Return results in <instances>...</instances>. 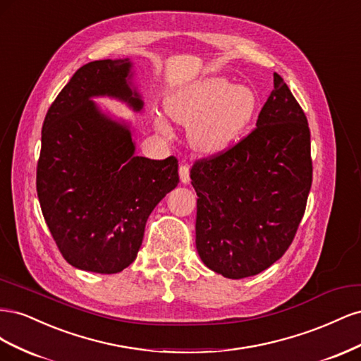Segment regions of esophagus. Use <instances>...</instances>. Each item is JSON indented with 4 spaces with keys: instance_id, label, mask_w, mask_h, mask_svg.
Wrapping results in <instances>:
<instances>
[{
    "instance_id": "34e87169",
    "label": "esophagus",
    "mask_w": 361,
    "mask_h": 361,
    "mask_svg": "<svg viewBox=\"0 0 361 361\" xmlns=\"http://www.w3.org/2000/svg\"><path fill=\"white\" fill-rule=\"evenodd\" d=\"M179 176L182 183H188L190 182V167L188 164H180L179 166Z\"/></svg>"
}]
</instances>
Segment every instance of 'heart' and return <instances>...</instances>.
Here are the masks:
<instances>
[{
	"instance_id": "obj_1",
	"label": "heart",
	"mask_w": 361,
	"mask_h": 361,
	"mask_svg": "<svg viewBox=\"0 0 361 361\" xmlns=\"http://www.w3.org/2000/svg\"><path fill=\"white\" fill-rule=\"evenodd\" d=\"M164 106L174 122L188 125V140L195 150L216 155L231 147L250 125L257 96L245 84H228L221 76H212L180 87ZM154 122L162 134H171L170 123L161 114Z\"/></svg>"
}]
</instances>
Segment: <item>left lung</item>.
I'll return each mask as SVG.
<instances>
[{
  "instance_id": "1",
  "label": "left lung",
  "mask_w": 361,
  "mask_h": 361,
  "mask_svg": "<svg viewBox=\"0 0 361 361\" xmlns=\"http://www.w3.org/2000/svg\"><path fill=\"white\" fill-rule=\"evenodd\" d=\"M197 192L195 247L227 279L256 276L289 248L312 187L310 129L279 73L256 129L191 169Z\"/></svg>"
}]
</instances>
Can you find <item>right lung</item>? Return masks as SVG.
I'll return each instance as SVG.
<instances>
[{"instance_id": "right-lung-1", "label": "right lung", "mask_w": 361, "mask_h": 361, "mask_svg": "<svg viewBox=\"0 0 361 361\" xmlns=\"http://www.w3.org/2000/svg\"><path fill=\"white\" fill-rule=\"evenodd\" d=\"M129 59L84 64L52 102L42 128L36 187L43 218L72 267L116 274L143 243L155 206L178 187V159L135 155L134 130L93 99L113 97L135 113Z\"/></svg>"}]
</instances>
